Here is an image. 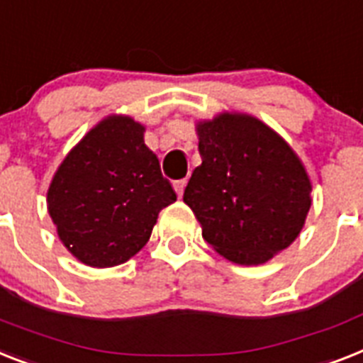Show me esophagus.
I'll return each instance as SVG.
<instances>
[{
	"mask_svg": "<svg viewBox=\"0 0 363 363\" xmlns=\"http://www.w3.org/2000/svg\"><path fill=\"white\" fill-rule=\"evenodd\" d=\"M173 188H175L177 196L182 197V194H184V188H186V179H179V181L173 182Z\"/></svg>",
	"mask_w": 363,
	"mask_h": 363,
	"instance_id": "esophagus-1",
	"label": "esophagus"
}]
</instances>
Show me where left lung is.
Returning a JSON list of instances; mask_svg holds the SVG:
<instances>
[{
	"mask_svg": "<svg viewBox=\"0 0 363 363\" xmlns=\"http://www.w3.org/2000/svg\"><path fill=\"white\" fill-rule=\"evenodd\" d=\"M201 166L184 203L203 238L238 264H261L298 237L311 182L293 149L261 121L223 113L197 126Z\"/></svg>",
	"mask_w": 363,
	"mask_h": 363,
	"instance_id": "1",
	"label": "left lung"
}]
</instances>
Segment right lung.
Segmentation results:
<instances>
[{"label":"right lung","mask_w":363,"mask_h":363,"mask_svg":"<svg viewBox=\"0 0 363 363\" xmlns=\"http://www.w3.org/2000/svg\"><path fill=\"white\" fill-rule=\"evenodd\" d=\"M143 132L130 117L102 121L50 184L48 211L59 238L89 267L128 261L147 244L158 212L177 199Z\"/></svg>","instance_id":"add662e5"}]
</instances>
